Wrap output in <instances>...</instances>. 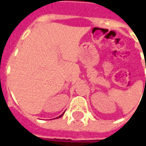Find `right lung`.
Here are the masks:
<instances>
[{
    "label": "right lung",
    "mask_w": 146,
    "mask_h": 146,
    "mask_svg": "<svg viewBox=\"0 0 146 146\" xmlns=\"http://www.w3.org/2000/svg\"><path fill=\"white\" fill-rule=\"evenodd\" d=\"M62 115H63V114H62ZM62 115H61L60 116H58V117H57V118H60V117H62Z\"/></svg>",
    "instance_id": "1"
}]
</instances>
